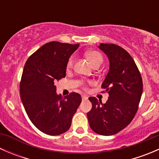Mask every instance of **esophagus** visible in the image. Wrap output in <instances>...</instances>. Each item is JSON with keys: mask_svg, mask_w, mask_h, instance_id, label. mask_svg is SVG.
Masks as SVG:
<instances>
[{"mask_svg": "<svg viewBox=\"0 0 159 159\" xmlns=\"http://www.w3.org/2000/svg\"><path fill=\"white\" fill-rule=\"evenodd\" d=\"M81 98H82V100H87L88 99V96L85 95V94H82Z\"/></svg>", "mask_w": 159, "mask_h": 159, "instance_id": "esophagus-1", "label": "esophagus"}]
</instances>
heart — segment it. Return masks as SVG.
Here are the masks:
<instances>
[{"label":"heart","instance_id":"b5f03b06","mask_svg":"<svg viewBox=\"0 0 159 159\" xmlns=\"http://www.w3.org/2000/svg\"><path fill=\"white\" fill-rule=\"evenodd\" d=\"M86 56L89 58V61L91 62V65H93V67L97 66L99 65L100 66L101 64L103 62V57H102V54L99 53L97 51H89L86 52ZM74 63V57L71 56L68 61V63H67V68H70L73 65Z\"/></svg>","mask_w":159,"mask_h":159}]
</instances>
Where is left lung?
I'll list each match as a JSON object with an SVG mask.
<instances>
[{
    "mask_svg": "<svg viewBox=\"0 0 159 159\" xmlns=\"http://www.w3.org/2000/svg\"><path fill=\"white\" fill-rule=\"evenodd\" d=\"M109 59L110 67L102 84L108 93V101L90 97L92 108L88 112L91 129L101 135H113L127 127L134 118L143 89L141 74L131 56L114 44L98 46Z\"/></svg>",
    "mask_w": 159,
    "mask_h": 159,
    "instance_id": "8db88e82",
    "label": "left lung"
}]
</instances>
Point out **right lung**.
<instances>
[{
  "label": "right lung",
  "mask_w": 159,
  "mask_h": 159,
  "mask_svg": "<svg viewBox=\"0 0 159 159\" xmlns=\"http://www.w3.org/2000/svg\"><path fill=\"white\" fill-rule=\"evenodd\" d=\"M79 44L51 41L28 57L20 83L21 102L34 125L44 134L58 135L70 129L81 102L76 92L62 97L54 82L66 76L67 63Z\"/></svg>",
  "instance_id": "1"
}]
</instances>
